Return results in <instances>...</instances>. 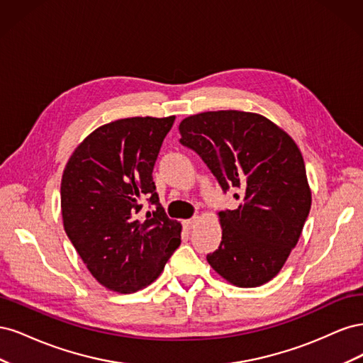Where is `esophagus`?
I'll return each instance as SVG.
<instances>
[{"label":"esophagus","instance_id":"obj_1","mask_svg":"<svg viewBox=\"0 0 363 363\" xmlns=\"http://www.w3.org/2000/svg\"><path fill=\"white\" fill-rule=\"evenodd\" d=\"M199 221H200V216L196 215V216H194V218L188 219V221L184 223V225H186V228H188V230H192V228H195V227H196V224H199Z\"/></svg>","mask_w":363,"mask_h":363}]
</instances>
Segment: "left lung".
Returning <instances> with one entry per match:
<instances>
[{
  "instance_id": "obj_1",
  "label": "left lung",
  "mask_w": 363,
  "mask_h": 363,
  "mask_svg": "<svg viewBox=\"0 0 363 363\" xmlns=\"http://www.w3.org/2000/svg\"><path fill=\"white\" fill-rule=\"evenodd\" d=\"M182 145L194 150L224 192L242 191L235 211L219 212L223 240L211 267L239 288H256L280 272L298 242L312 192L301 151L259 113L204 112L184 118Z\"/></svg>"
}]
</instances>
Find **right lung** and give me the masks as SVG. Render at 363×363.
<instances>
[{
  "label": "right lung",
  "instance_id": "right-lung-1",
  "mask_svg": "<svg viewBox=\"0 0 363 363\" xmlns=\"http://www.w3.org/2000/svg\"><path fill=\"white\" fill-rule=\"evenodd\" d=\"M175 116H135L94 130L62 175L63 227L104 288L130 294L148 286L179 248L182 224L159 203L152 168ZM149 200L152 213H143Z\"/></svg>",
  "mask_w": 363,
  "mask_h": 363
}]
</instances>
